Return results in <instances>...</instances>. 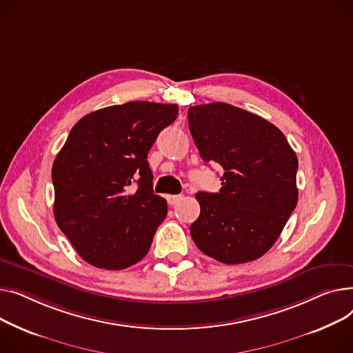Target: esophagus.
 I'll return each instance as SVG.
<instances>
[{
    "label": "esophagus",
    "instance_id": "obj_1",
    "mask_svg": "<svg viewBox=\"0 0 353 353\" xmlns=\"http://www.w3.org/2000/svg\"><path fill=\"white\" fill-rule=\"evenodd\" d=\"M181 199H182V195H168V196H167V201H168V203H170L171 206L176 205Z\"/></svg>",
    "mask_w": 353,
    "mask_h": 353
}]
</instances>
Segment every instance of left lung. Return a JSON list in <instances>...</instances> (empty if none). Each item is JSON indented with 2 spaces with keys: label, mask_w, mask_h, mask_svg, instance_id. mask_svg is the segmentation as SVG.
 <instances>
[{
  "label": "left lung",
  "mask_w": 353,
  "mask_h": 353,
  "mask_svg": "<svg viewBox=\"0 0 353 353\" xmlns=\"http://www.w3.org/2000/svg\"><path fill=\"white\" fill-rule=\"evenodd\" d=\"M188 127L201 158L223 170L219 192L195 195V245L228 265L261 258L298 203L296 154L274 123L225 102L190 107Z\"/></svg>",
  "instance_id": "obj_1"
}]
</instances>
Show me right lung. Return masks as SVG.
<instances>
[{
	"mask_svg": "<svg viewBox=\"0 0 353 353\" xmlns=\"http://www.w3.org/2000/svg\"><path fill=\"white\" fill-rule=\"evenodd\" d=\"M178 105L132 101L94 111L72 127L52 165L54 216L78 255L118 271L148 254L168 212L147 161Z\"/></svg>",
	"mask_w": 353,
	"mask_h": 353,
	"instance_id": "obj_1",
	"label": "right lung"
}]
</instances>
